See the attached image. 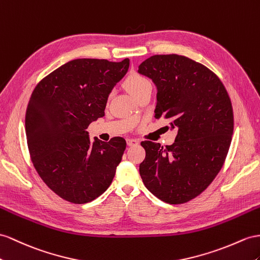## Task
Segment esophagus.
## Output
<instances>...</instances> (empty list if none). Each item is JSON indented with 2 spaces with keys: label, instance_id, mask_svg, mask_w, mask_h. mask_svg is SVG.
<instances>
[{
  "label": "esophagus",
  "instance_id": "34e87169",
  "mask_svg": "<svg viewBox=\"0 0 260 260\" xmlns=\"http://www.w3.org/2000/svg\"><path fill=\"white\" fill-rule=\"evenodd\" d=\"M126 142H127L128 146H135L139 143L137 139H134V138H127V139H126Z\"/></svg>",
  "mask_w": 260,
  "mask_h": 260
}]
</instances>
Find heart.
Returning <instances> with one entry per match:
<instances>
[{
    "mask_svg": "<svg viewBox=\"0 0 260 260\" xmlns=\"http://www.w3.org/2000/svg\"><path fill=\"white\" fill-rule=\"evenodd\" d=\"M125 86L133 96L137 98L143 91L150 88L151 83L146 77L134 72L131 73L127 79L125 80Z\"/></svg>",
    "mask_w": 260,
    "mask_h": 260,
    "instance_id": "obj_1",
    "label": "heart"
}]
</instances>
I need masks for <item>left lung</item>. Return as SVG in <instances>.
I'll return each mask as SVG.
<instances>
[{"mask_svg": "<svg viewBox=\"0 0 260 260\" xmlns=\"http://www.w3.org/2000/svg\"><path fill=\"white\" fill-rule=\"evenodd\" d=\"M138 73L157 88L155 117L178 132L171 146L142 142L139 174L161 201L188 202L214 180L229 152L234 116L228 91L215 73L184 56H151Z\"/></svg>", "mask_w": 260, "mask_h": 260, "instance_id": "8db88e82", "label": "left lung"}]
</instances>
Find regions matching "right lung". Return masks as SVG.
I'll use <instances>...</instances> for the list:
<instances>
[{
    "mask_svg": "<svg viewBox=\"0 0 260 260\" xmlns=\"http://www.w3.org/2000/svg\"><path fill=\"white\" fill-rule=\"evenodd\" d=\"M129 68V59H75L45 77L26 110L31 161L48 187L66 201L88 203L106 191L122 160L126 142H91L88 126L104 116L111 91Z\"/></svg>",
    "mask_w": 260,
    "mask_h": 260,
    "instance_id": "right-lung-1",
    "label": "right lung"
}]
</instances>
